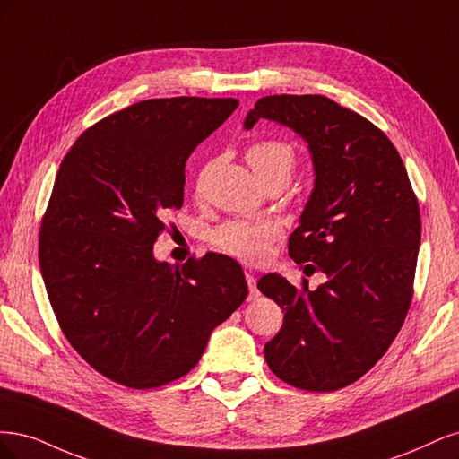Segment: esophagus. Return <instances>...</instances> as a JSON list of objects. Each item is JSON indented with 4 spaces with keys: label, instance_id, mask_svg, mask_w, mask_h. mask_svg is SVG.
Wrapping results in <instances>:
<instances>
[{
    "label": "esophagus",
    "instance_id": "34e87169",
    "mask_svg": "<svg viewBox=\"0 0 459 459\" xmlns=\"http://www.w3.org/2000/svg\"><path fill=\"white\" fill-rule=\"evenodd\" d=\"M246 282H247V288H249L247 299H249V301L257 299V298H259V290H257V280H255V276L251 274V273H246Z\"/></svg>",
    "mask_w": 459,
    "mask_h": 459
}]
</instances>
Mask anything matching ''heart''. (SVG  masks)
<instances>
[{"label":"heart","mask_w":459,"mask_h":459,"mask_svg":"<svg viewBox=\"0 0 459 459\" xmlns=\"http://www.w3.org/2000/svg\"><path fill=\"white\" fill-rule=\"evenodd\" d=\"M246 160L259 179L267 183L276 177H290L298 152L286 139H259L247 144ZM280 232V225L271 219H230L212 230V244L232 257L255 263L267 255Z\"/></svg>","instance_id":"b5f03b06"}]
</instances>
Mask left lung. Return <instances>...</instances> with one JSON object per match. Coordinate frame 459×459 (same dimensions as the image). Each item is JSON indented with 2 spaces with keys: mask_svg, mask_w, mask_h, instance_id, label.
Returning a JSON list of instances; mask_svg holds the SVG:
<instances>
[{
  "mask_svg": "<svg viewBox=\"0 0 459 459\" xmlns=\"http://www.w3.org/2000/svg\"><path fill=\"white\" fill-rule=\"evenodd\" d=\"M259 120L308 144L315 188L288 251L326 274L316 290L274 273L259 280V291L284 310L264 359L298 389H343L387 352L408 315L421 242L418 198L385 133L328 97H263L244 127Z\"/></svg>",
  "mask_w": 459,
  "mask_h": 459,
  "instance_id": "1",
  "label": "left lung"
}]
</instances>
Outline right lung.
Returning <instances> with one entry per match:
<instances>
[{"instance_id": "right-lung-1", "label": "right lung", "mask_w": 459, "mask_h": 459, "mask_svg": "<svg viewBox=\"0 0 459 459\" xmlns=\"http://www.w3.org/2000/svg\"><path fill=\"white\" fill-rule=\"evenodd\" d=\"M236 99H149L82 133L41 221L39 267L70 345L99 374L154 389L195 368L247 284L227 255L156 261L166 215L183 205L192 151Z\"/></svg>"}]
</instances>
